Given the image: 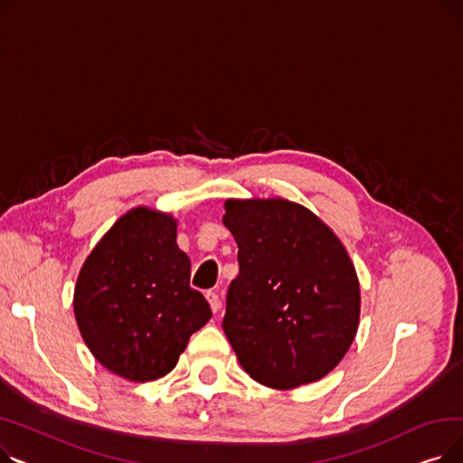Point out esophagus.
Listing matches in <instances>:
<instances>
[{"mask_svg": "<svg viewBox=\"0 0 463 463\" xmlns=\"http://www.w3.org/2000/svg\"><path fill=\"white\" fill-rule=\"evenodd\" d=\"M206 300H208V304H210V307H212L213 313H217L219 307H222V298H219V295L213 293V290H208V293H206Z\"/></svg>", "mask_w": 463, "mask_h": 463, "instance_id": "obj_1", "label": "esophagus"}]
</instances>
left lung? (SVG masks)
Returning <instances> with one entry per match:
<instances>
[{
	"mask_svg": "<svg viewBox=\"0 0 463 463\" xmlns=\"http://www.w3.org/2000/svg\"><path fill=\"white\" fill-rule=\"evenodd\" d=\"M225 227L238 244V276L223 330L244 372L288 391L328 375L360 321V283L342 240L287 199H227Z\"/></svg>",
	"mask_w": 463,
	"mask_h": 463,
	"instance_id": "1",
	"label": "left lung"
}]
</instances>
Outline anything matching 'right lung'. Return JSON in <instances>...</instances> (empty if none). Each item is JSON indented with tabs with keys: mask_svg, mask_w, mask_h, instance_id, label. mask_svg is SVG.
<instances>
[{
	"mask_svg": "<svg viewBox=\"0 0 463 463\" xmlns=\"http://www.w3.org/2000/svg\"><path fill=\"white\" fill-rule=\"evenodd\" d=\"M178 219L131 208L97 241L77 278L72 309L84 344L109 372L148 383L173 370L212 309L189 287Z\"/></svg>",
	"mask_w": 463,
	"mask_h": 463,
	"instance_id": "obj_1",
	"label": "right lung"
}]
</instances>
